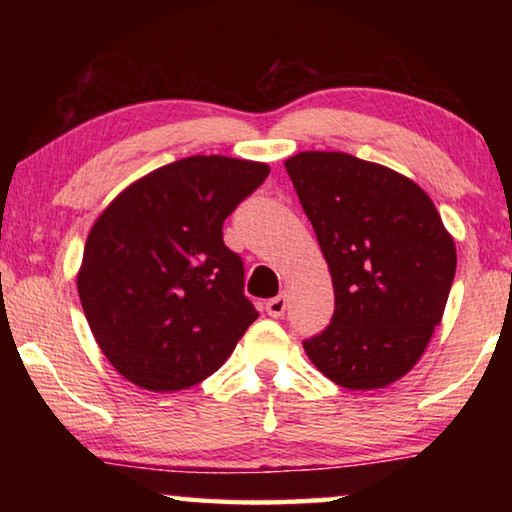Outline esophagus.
Returning a JSON list of instances; mask_svg holds the SVG:
<instances>
[{
  "instance_id": "1",
  "label": "esophagus",
  "mask_w": 512,
  "mask_h": 512,
  "mask_svg": "<svg viewBox=\"0 0 512 512\" xmlns=\"http://www.w3.org/2000/svg\"><path fill=\"white\" fill-rule=\"evenodd\" d=\"M284 309H287V293H280V296H275L266 302V311L271 318H282Z\"/></svg>"
}]
</instances>
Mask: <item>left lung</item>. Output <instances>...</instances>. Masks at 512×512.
Here are the masks:
<instances>
[{"instance_id":"obj_1","label":"left lung","mask_w":512,"mask_h":512,"mask_svg":"<svg viewBox=\"0 0 512 512\" xmlns=\"http://www.w3.org/2000/svg\"><path fill=\"white\" fill-rule=\"evenodd\" d=\"M334 284V316L302 341L334 384L370 391L404 377L440 325L454 239L431 198L375 162L305 151L284 162Z\"/></svg>"}]
</instances>
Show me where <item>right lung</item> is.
Masks as SVG:
<instances>
[{
  "instance_id": "right-lung-1",
  "label": "right lung",
  "mask_w": 512,
  "mask_h": 512,
  "mask_svg": "<svg viewBox=\"0 0 512 512\" xmlns=\"http://www.w3.org/2000/svg\"><path fill=\"white\" fill-rule=\"evenodd\" d=\"M266 176L262 162L192 155L124 189L92 225L79 296L119 375L171 393L230 357L257 309L223 221Z\"/></svg>"
}]
</instances>
